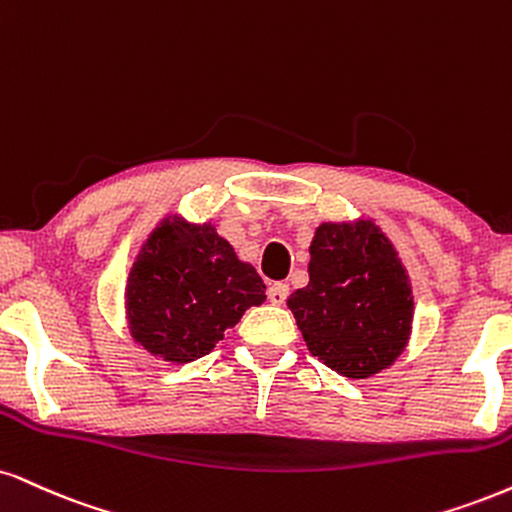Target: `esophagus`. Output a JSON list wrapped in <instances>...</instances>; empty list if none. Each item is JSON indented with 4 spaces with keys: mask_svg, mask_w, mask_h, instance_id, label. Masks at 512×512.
Here are the masks:
<instances>
[{
    "mask_svg": "<svg viewBox=\"0 0 512 512\" xmlns=\"http://www.w3.org/2000/svg\"><path fill=\"white\" fill-rule=\"evenodd\" d=\"M267 298H269V303H272V305L286 303V298H288L286 283H272V286H269V291H267Z\"/></svg>",
    "mask_w": 512,
    "mask_h": 512,
    "instance_id": "esophagus-1",
    "label": "esophagus"
}]
</instances>
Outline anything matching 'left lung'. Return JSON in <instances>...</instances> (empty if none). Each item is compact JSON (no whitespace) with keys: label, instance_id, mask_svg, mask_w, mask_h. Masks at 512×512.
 Returning a JSON list of instances; mask_svg holds the SVG:
<instances>
[{"label":"left lung","instance_id":"8db88e82","mask_svg":"<svg viewBox=\"0 0 512 512\" xmlns=\"http://www.w3.org/2000/svg\"><path fill=\"white\" fill-rule=\"evenodd\" d=\"M288 307L310 353L350 379L389 367L410 334L408 276L372 221L319 226L310 283L288 298Z\"/></svg>","mask_w":512,"mask_h":512}]
</instances>
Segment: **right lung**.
Here are the masks:
<instances>
[{"mask_svg": "<svg viewBox=\"0 0 512 512\" xmlns=\"http://www.w3.org/2000/svg\"><path fill=\"white\" fill-rule=\"evenodd\" d=\"M264 298L260 274L238 260L212 224L183 221H166L152 233L126 288L135 341L178 365L207 355Z\"/></svg>", "mask_w": 512, "mask_h": 512, "instance_id": "add662e5", "label": "right lung"}]
</instances>
